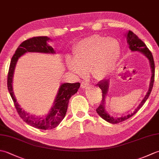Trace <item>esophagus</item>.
<instances>
[{"label": "esophagus", "instance_id": "obj_1", "mask_svg": "<svg viewBox=\"0 0 159 159\" xmlns=\"http://www.w3.org/2000/svg\"><path fill=\"white\" fill-rule=\"evenodd\" d=\"M89 83H87V82H85L83 81L81 83V87L83 89H85V88H87V87H89Z\"/></svg>", "mask_w": 159, "mask_h": 159}]
</instances>
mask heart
I'll return each mask as SVG.
<instances>
[{
  "label": "heart",
  "instance_id": "b5f03b06",
  "mask_svg": "<svg viewBox=\"0 0 159 159\" xmlns=\"http://www.w3.org/2000/svg\"><path fill=\"white\" fill-rule=\"evenodd\" d=\"M73 58L67 57L69 69L79 75L89 72L100 79L112 70L120 55V46L116 39L93 35L82 39L74 46Z\"/></svg>",
  "mask_w": 159,
  "mask_h": 159
}]
</instances>
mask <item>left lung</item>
<instances>
[{
  "instance_id": "left-lung-1",
  "label": "left lung",
  "mask_w": 159,
  "mask_h": 159,
  "mask_svg": "<svg viewBox=\"0 0 159 159\" xmlns=\"http://www.w3.org/2000/svg\"><path fill=\"white\" fill-rule=\"evenodd\" d=\"M126 36L127 38V43L128 46H129L128 47H129V48L130 49L131 51H139L146 56L148 59V60H149L150 65L151 67L152 76L150 79L149 89H148L146 96L144 97V98L139 104V106L137 107V108L134 110L133 113H132L130 114H128L127 116H121L120 117L111 116L105 110L104 103H105V96L108 92V88H109V80L104 79L102 80V81H100L99 83H98L97 85L100 87L102 92V100H101V102L99 107L97 108L96 112L102 118V119H104L105 121L111 124H118L120 122H121V121H124L125 120H128V118H130L133 116H134V115L135 114L141 107H142L144 103L146 102V101L148 98V97H149L150 94L152 92V89L153 84L154 81L155 67H154V61L153 56L152 55V52L150 51V50L147 48V46L146 44H145L144 42L143 41H141V39H140L139 38H138V37L134 34L133 32H132L131 31H128V32L126 33Z\"/></svg>"
}]
</instances>
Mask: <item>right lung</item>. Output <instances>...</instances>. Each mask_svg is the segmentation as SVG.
<instances>
[{
    "instance_id": "add662e5",
    "label": "right lung",
    "mask_w": 159,
    "mask_h": 159,
    "mask_svg": "<svg viewBox=\"0 0 159 159\" xmlns=\"http://www.w3.org/2000/svg\"><path fill=\"white\" fill-rule=\"evenodd\" d=\"M50 39L46 36L34 37L25 40L20 44L16 50L15 54L12 57L10 63L8 76L7 87L9 92L14 103L17 112L24 121L31 125V126L42 130H50L57 127L61 121L65 117L68 107L69 100L72 96L74 95L80 87V83H63L59 87V92L57 93L56 98L54 102V105L51 107L49 113L45 116L38 117L32 116L20 108L17 102L14 93L13 92L12 81L13 72L18 59L26 52H42L55 54L52 46L48 44Z\"/></svg>"
}]
</instances>
